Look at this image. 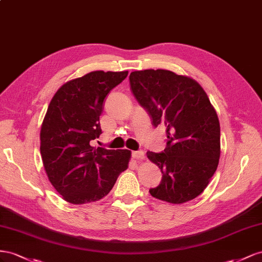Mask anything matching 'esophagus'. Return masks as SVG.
<instances>
[{"label":"esophagus","instance_id":"esophagus-1","mask_svg":"<svg viewBox=\"0 0 262 262\" xmlns=\"http://www.w3.org/2000/svg\"><path fill=\"white\" fill-rule=\"evenodd\" d=\"M133 158H135V159H138V160H140V159H144L145 158V152L143 151V150H137V151H133Z\"/></svg>","mask_w":262,"mask_h":262}]
</instances>
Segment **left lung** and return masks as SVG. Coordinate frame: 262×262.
Here are the masks:
<instances>
[{"mask_svg":"<svg viewBox=\"0 0 262 262\" xmlns=\"http://www.w3.org/2000/svg\"><path fill=\"white\" fill-rule=\"evenodd\" d=\"M132 92L151 117L166 128L167 147L147 157L161 169L158 186L149 190L156 199L180 204L205 190L219 166V117L202 86L168 70L134 71Z\"/></svg>","mask_w":262,"mask_h":262,"instance_id":"8db88e82","label":"left lung"}]
</instances>
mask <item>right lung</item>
<instances>
[{"mask_svg": "<svg viewBox=\"0 0 262 262\" xmlns=\"http://www.w3.org/2000/svg\"><path fill=\"white\" fill-rule=\"evenodd\" d=\"M128 72L93 71L71 80L50 101L40 130V154L50 183L69 203L99 201L128 167L130 151L95 148L106 95Z\"/></svg>", "mask_w": 262, "mask_h": 262, "instance_id": "1", "label": "right lung"}]
</instances>
